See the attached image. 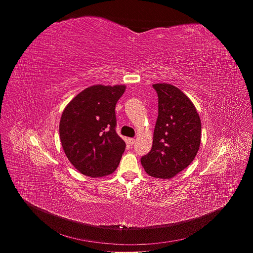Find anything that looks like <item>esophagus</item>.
<instances>
[{
	"label": "esophagus",
	"instance_id": "34e87169",
	"mask_svg": "<svg viewBox=\"0 0 253 253\" xmlns=\"http://www.w3.org/2000/svg\"><path fill=\"white\" fill-rule=\"evenodd\" d=\"M128 142H129L130 145H134V143H135V139H134V138H128Z\"/></svg>",
	"mask_w": 253,
	"mask_h": 253
}]
</instances>
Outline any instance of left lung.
I'll use <instances>...</instances> for the list:
<instances>
[{
  "mask_svg": "<svg viewBox=\"0 0 253 253\" xmlns=\"http://www.w3.org/2000/svg\"><path fill=\"white\" fill-rule=\"evenodd\" d=\"M158 94V118L151 151L141 158L146 173L170 179L194 160L201 141V120L192 101L177 87L153 84Z\"/></svg>",
  "mask_w": 253,
  "mask_h": 253,
  "instance_id": "1",
  "label": "left lung"
}]
</instances>
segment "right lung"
Instances as JSON below:
<instances>
[{"label":"right lung","instance_id":"obj_1","mask_svg":"<svg viewBox=\"0 0 253 253\" xmlns=\"http://www.w3.org/2000/svg\"><path fill=\"white\" fill-rule=\"evenodd\" d=\"M125 85H93L72 99L62 113L63 150L80 173L92 178L112 174L126 144L116 133L115 107Z\"/></svg>","mask_w":253,"mask_h":253}]
</instances>
